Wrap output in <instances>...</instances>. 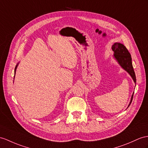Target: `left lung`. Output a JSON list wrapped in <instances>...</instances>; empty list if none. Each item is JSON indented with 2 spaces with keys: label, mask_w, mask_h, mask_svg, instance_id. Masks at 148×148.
Wrapping results in <instances>:
<instances>
[{
  "label": "left lung",
  "mask_w": 148,
  "mask_h": 148,
  "mask_svg": "<svg viewBox=\"0 0 148 148\" xmlns=\"http://www.w3.org/2000/svg\"><path fill=\"white\" fill-rule=\"evenodd\" d=\"M112 49L114 52V56L117 61L119 64H120L123 69H124L131 75V77L133 79L134 83H136V78L135 72L134 71V69H133L131 56L127 49L125 48V46L124 45L121 44V43L115 42L112 46ZM133 95H134V92H133L132 95L131 102L129 104L128 107L131 105L132 101Z\"/></svg>",
  "instance_id": "8db88e82"
}]
</instances>
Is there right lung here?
Masks as SVG:
<instances>
[{
	"label": "right lung",
	"mask_w": 148,
	"mask_h": 148,
	"mask_svg": "<svg viewBox=\"0 0 148 148\" xmlns=\"http://www.w3.org/2000/svg\"><path fill=\"white\" fill-rule=\"evenodd\" d=\"M17 65H18V64H17L16 66V68H15V71H15V73H16V68H17Z\"/></svg>",
	"instance_id": "right-lung-1"
}]
</instances>
